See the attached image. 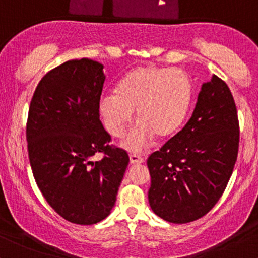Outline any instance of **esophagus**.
<instances>
[{"mask_svg": "<svg viewBox=\"0 0 258 258\" xmlns=\"http://www.w3.org/2000/svg\"><path fill=\"white\" fill-rule=\"evenodd\" d=\"M130 159V163L132 165H135V163H144L145 162V157L140 156V155H137V154H132L129 156Z\"/></svg>", "mask_w": 258, "mask_h": 258, "instance_id": "1", "label": "esophagus"}]
</instances>
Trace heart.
<instances>
[{
    "label": "heart",
    "instance_id": "b5f03b06",
    "mask_svg": "<svg viewBox=\"0 0 258 258\" xmlns=\"http://www.w3.org/2000/svg\"><path fill=\"white\" fill-rule=\"evenodd\" d=\"M192 82L181 69L139 66L119 82L115 93L103 95L99 110L112 137L123 138L137 110L140 125L126 140V148L139 151L150 143L172 137L183 124L192 103Z\"/></svg>",
    "mask_w": 258,
    "mask_h": 258
}]
</instances>
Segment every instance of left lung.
<instances>
[{"mask_svg": "<svg viewBox=\"0 0 258 258\" xmlns=\"http://www.w3.org/2000/svg\"><path fill=\"white\" fill-rule=\"evenodd\" d=\"M239 140L234 97L228 85L213 75L202 85L183 129L148 159L152 212L174 224L204 217L228 185Z\"/></svg>", "mask_w": 258, "mask_h": 258, "instance_id": "left-lung-1", "label": "left lung"}]
</instances>
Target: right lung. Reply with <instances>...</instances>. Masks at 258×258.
Here are the masks:
<instances>
[{"mask_svg": "<svg viewBox=\"0 0 258 258\" xmlns=\"http://www.w3.org/2000/svg\"><path fill=\"white\" fill-rule=\"evenodd\" d=\"M106 75L91 59L69 60L49 71L32 97L27 143L33 176L52 209L80 225L99 223L117 201L129 156L109 145L99 120ZM104 154L99 162L90 157Z\"/></svg>", "mask_w": 258, "mask_h": 258, "instance_id": "right-lung-1", "label": "right lung"}]
</instances>
